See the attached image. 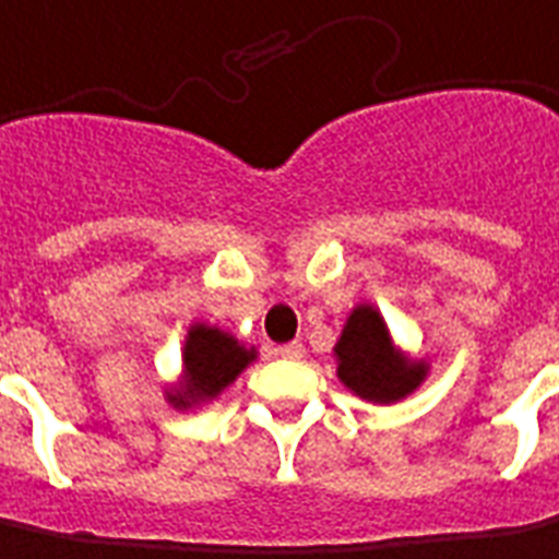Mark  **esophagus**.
Masks as SVG:
<instances>
[{"instance_id":"esophagus-1","label":"esophagus","mask_w":559,"mask_h":559,"mask_svg":"<svg viewBox=\"0 0 559 559\" xmlns=\"http://www.w3.org/2000/svg\"><path fill=\"white\" fill-rule=\"evenodd\" d=\"M275 354L284 357V360H302L306 357V345L302 342H287V345L275 347Z\"/></svg>"}]
</instances>
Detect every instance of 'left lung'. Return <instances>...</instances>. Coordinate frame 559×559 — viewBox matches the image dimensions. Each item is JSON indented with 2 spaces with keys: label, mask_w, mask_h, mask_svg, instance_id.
I'll use <instances>...</instances> for the list:
<instances>
[{
  "label": "left lung",
  "mask_w": 559,
  "mask_h": 559,
  "mask_svg": "<svg viewBox=\"0 0 559 559\" xmlns=\"http://www.w3.org/2000/svg\"><path fill=\"white\" fill-rule=\"evenodd\" d=\"M338 378L369 402H396L427 378L424 362L405 360L390 342L388 326L372 306H357L335 345Z\"/></svg>",
  "instance_id": "8db88e82"
}]
</instances>
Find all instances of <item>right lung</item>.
<instances>
[{
    "mask_svg": "<svg viewBox=\"0 0 559 559\" xmlns=\"http://www.w3.org/2000/svg\"><path fill=\"white\" fill-rule=\"evenodd\" d=\"M257 357V350L241 347L233 335L221 333L217 326L197 323L187 333L185 345V388L175 390L169 402L178 408H187L193 402L214 400L224 388H229L248 362Z\"/></svg>",
    "mask_w": 559,
    "mask_h": 559,
    "instance_id": "right-lung-1",
    "label": "right lung"
}]
</instances>
